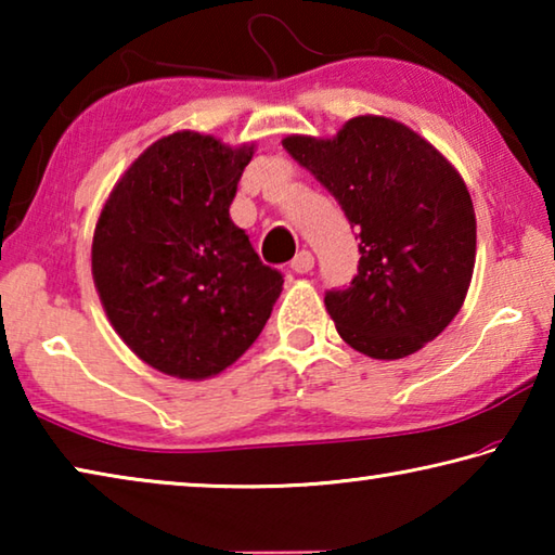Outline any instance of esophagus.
I'll list each match as a JSON object with an SVG mask.
<instances>
[{
	"label": "esophagus",
	"instance_id": "34e87169",
	"mask_svg": "<svg viewBox=\"0 0 555 555\" xmlns=\"http://www.w3.org/2000/svg\"><path fill=\"white\" fill-rule=\"evenodd\" d=\"M313 267H315V259L308 249L298 251L296 259L291 261V271H296V274H308V271H313Z\"/></svg>",
	"mask_w": 555,
	"mask_h": 555
}]
</instances>
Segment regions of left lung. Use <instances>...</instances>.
Here are the masks:
<instances>
[{"mask_svg": "<svg viewBox=\"0 0 555 555\" xmlns=\"http://www.w3.org/2000/svg\"><path fill=\"white\" fill-rule=\"evenodd\" d=\"M286 152L340 203L360 237V267L325 308L343 340L401 360L446 331L475 269L477 224L453 164L397 119L362 115L333 139L291 134Z\"/></svg>", "mask_w": 555, "mask_h": 555, "instance_id": "1", "label": "left lung"}]
</instances>
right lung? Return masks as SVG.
Masks as SVG:
<instances>
[{
	"label": "right lung",
	"mask_w": 555,
	"mask_h": 555,
	"mask_svg": "<svg viewBox=\"0 0 555 555\" xmlns=\"http://www.w3.org/2000/svg\"><path fill=\"white\" fill-rule=\"evenodd\" d=\"M255 144L198 131L158 139L102 208L92 279L112 327L139 360L208 379L249 350L284 286L230 218Z\"/></svg>",
	"instance_id": "add662e5"
}]
</instances>
